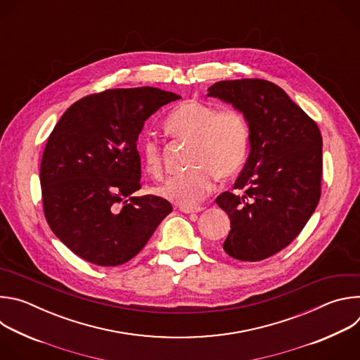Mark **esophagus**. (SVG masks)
Masks as SVG:
<instances>
[{
	"label": "esophagus",
	"mask_w": 360,
	"mask_h": 360,
	"mask_svg": "<svg viewBox=\"0 0 360 360\" xmlns=\"http://www.w3.org/2000/svg\"><path fill=\"white\" fill-rule=\"evenodd\" d=\"M179 211L184 214H195V212H200L203 211V207H179Z\"/></svg>",
	"instance_id": "obj_1"
}]
</instances>
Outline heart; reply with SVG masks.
Here are the masks:
<instances>
[{
	"label": "heart",
	"instance_id": "heart-1",
	"mask_svg": "<svg viewBox=\"0 0 360 360\" xmlns=\"http://www.w3.org/2000/svg\"><path fill=\"white\" fill-rule=\"evenodd\" d=\"M165 132L178 141L191 142L186 174L168 178L157 188L160 196L191 207L207 196L215 179H229L243 167L249 149V124L238 108L218 110L196 99H186L164 120ZM145 169L160 176L164 171L162 149L153 139L141 143Z\"/></svg>",
	"mask_w": 360,
	"mask_h": 360
}]
</instances>
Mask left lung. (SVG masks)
<instances>
[{
  "label": "left lung",
  "instance_id": "8db88e82",
  "mask_svg": "<svg viewBox=\"0 0 360 360\" xmlns=\"http://www.w3.org/2000/svg\"><path fill=\"white\" fill-rule=\"evenodd\" d=\"M208 91L240 110L250 132L236 192L215 199L231 219L224 250L238 261H264L286 248L318 207L322 135L316 122L271 81H219Z\"/></svg>",
  "mask_w": 360,
  "mask_h": 360
}]
</instances>
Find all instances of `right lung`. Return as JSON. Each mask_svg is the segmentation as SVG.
I'll list each match as a JSON object with an SVG mask.
<instances>
[{
	"instance_id": "right-lung-1",
	"label": "right lung",
	"mask_w": 360,
	"mask_h": 360,
	"mask_svg": "<svg viewBox=\"0 0 360 360\" xmlns=\"http://www.w3.org/2000/svg\"><path fill=\"white\" fill-rule=\"evenodd\" d=\"M179 98L153 86L105 89L78 99L51 132L39 169L44 215L79 258L122 265L172 212L161 196L132 193L141 189L143 124Z\"/></svg>"
}]
</instances>
